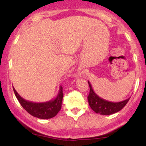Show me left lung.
<instances>
[{
  "label": "left lung",
  "mask_w": 146,
  "mask_h": 146,
  "mask_svg": "<svg viewBox=\"0 0 146 146\" xmlns=\"http://www.w3.org/2000/svg\"><path fill=\"white\" fill-rule=\"evenodd\" d=\"M90 87L89 95L88 96V102L90 108L93 111L100 115H109L116 113L121 110L126 105L130 98L119 102H112L104 100L99 97L92 88L91 84L88 81Z\"/></svg>",
  "instance_id": "left-lung-1"
}]
</instances>
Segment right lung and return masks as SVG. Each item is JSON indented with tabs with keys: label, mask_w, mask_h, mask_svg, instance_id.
Here are the masks:
<instances>
[{
	"label": "right lung",
	"mask_w": 146,
	"mask_h": 146,
	"mask_svg": "<svg viewBox=\"0 0 146 146\" xmlns=\"http://www.w3.org/2000/svg\"><path fill=\"white\" fill-rule=\"evenodd\" d=\"M13 90L23 108L27 113L32 116L39 119H51L55 117L58 112L61 109L62 102L63 99L62 87L60 86L58 94L57 97L53 100L48 102H41V103H35V102H29L23 99L15 90L13 87Z\"/></svg>",
	"instance_id": "right-lung-1"
}]
</instances>
